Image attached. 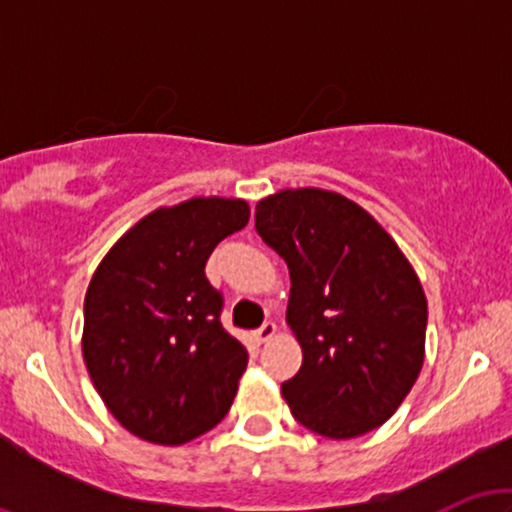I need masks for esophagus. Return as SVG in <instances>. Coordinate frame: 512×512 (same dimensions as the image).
Segmentation results:
<instances>
[{"instance_id": "1", "label": "esophagus", "mask_w": 512, "mask_h": 512, "mask_svg": "<svg viewBox=\"0 0 512 512\" xmlns=\"http://www.w3.org/2000/svg\"><path fill=\"white\" fill-rule=\"evenodd\" d=\"M274 334H276L274 322H264L260 330H257V339H260V342H267V339H272Z\"/></svg>"}]
</instances>
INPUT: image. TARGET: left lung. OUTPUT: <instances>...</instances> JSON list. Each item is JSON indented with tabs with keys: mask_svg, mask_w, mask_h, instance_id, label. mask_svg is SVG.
<instances>
[{
	"mask_svg": "<svg viewBox=\"0 0 512 512\" xmlns=\"http://www.w3.org/2000/svg\"><path fill=\"white\" fill-rule=\"evenodd\" d=\"M255 228L291 276L286 322L303 349L281 385L298 424L325 438L383 426L424 366L428 305L390 233L337 192L262 199Z\"/></svg>",
	"mask_w": 512,
	"mask_h": 512,
	"instance_id": "obj_1",
	"label": "left lung"
}]
</instances>
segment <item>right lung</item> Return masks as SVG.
Instances as JSON below:
<instances>
[{"label":"right lung","instance_id":"add662e5","mask_svg":"<svg viewBox=\"0 0 512 512\" xmlns=\"http://www.w3.org/2000/svg\"><path fill=\"white\" fill-rule=\"evenodd\" d=\"M248 219L243 199H187L144 216L98 264L81 349L105 407L134 436L182 445L231 409L248 349L223 330V296L204 267Z\"/></svg>","mask_w":512,"mask_h":512}]
</instances>
